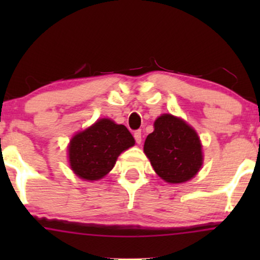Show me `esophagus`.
I'll use <instances>...</instances> for the list:
<instances>
[{"instance_id": "esophagus-1", "label": "esophagus", "mask_w": 260, "mask_h": 260, "mask_svg": "<svg viewBox=\"0 0 260 260\" xmlns=\"http://www.w3.org/2000/svg\"><path fill=\"white\" fill-rule=\"evenodd\" d=\"M134 139H136V142L138 143V144L142 143V132H140V131H136V132H134Z\"/></svg>"}]
</instances>
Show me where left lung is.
<instances>
[{"instance_id":"left-lung-1","label":"left lung","mask_w":260,"mask_h":260,"mask_svg":"<svg viewBox=\"0 0 260 260\" xmlns=\"http://www.w3.org/2000/svg\"><path fill=\"white\" fill-rule=\"evenodd\" d=\"M144 153L154 171L169 183H183L198 174L203 165L202 143L186 121L164 113L154 122Z\"/></svg>"}]
</instances>
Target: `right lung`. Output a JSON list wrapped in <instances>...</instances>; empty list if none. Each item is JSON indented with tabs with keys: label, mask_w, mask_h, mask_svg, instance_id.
Masks as SVG:
<instances>
[{
	"label": "right lung",
	"mask_w": 260,
	"mask_h": 260,
	"mask_svg": "<svg viewBox=\"0 0 260 260\" xmlns=\"http://www.w3.org/2000/svg\"><path fill=\"white\" fill-rule=\"evenodd\" d=\"M134 143L126 126L101 118L71 139L70 166L83 180L98 181L111 171L122 151L133 147Z\"/></svg>",
	"instance_id": "right-lung-1"
}]
</instances>
